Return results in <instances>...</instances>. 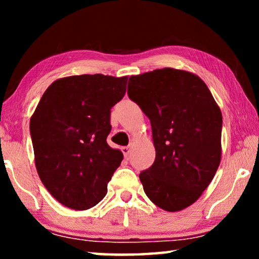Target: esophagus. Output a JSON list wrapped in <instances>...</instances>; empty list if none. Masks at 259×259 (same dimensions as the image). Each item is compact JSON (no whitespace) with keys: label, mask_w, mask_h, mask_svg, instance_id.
I'll return each instance as SVG.
<instances>
[{"label":"esophagus","mask_w":259,"mask_h":259,"mask_svg":"<svg viewBox=\"0 0 259 259\" xmlns=\"http://www.w3.org/2000/svg\"><path fill=\"white\" fill-rule=\"evenodd\" d=\"M121 150H122V153H123V155H124L125 157H128V156L130 155V147H129V146L122 147Z\"/></svg>","instance_id":"1"}]
</instances>
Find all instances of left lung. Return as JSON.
I'll list each match as a JSON object with an SVG mask.
<instances>
[{"label":"left lung","instance_id":"8db88e82","mask_svg":"<svg viewBox=\"0 0 259 259\" xmlns=\"http://www.w3.org/2000/svg\"><path fill=\"white\" fill-rule=\"evenodd\" d=\"M128 95L150 119L155 160L140 172L144 192L169 212L202 195L222 157V112L194 73L170 67L131 75Z\"/></svg>","mask_w":259,"mask_h":259}]
</instances>
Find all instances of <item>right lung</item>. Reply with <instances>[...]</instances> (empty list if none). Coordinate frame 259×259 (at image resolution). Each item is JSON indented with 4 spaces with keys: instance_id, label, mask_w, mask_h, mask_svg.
I'll return each mask as SVG.
<instances>
[{
    "instance_id": "obj_1",
    "label": "right lung",
    "mask_w": 259,
    "mask_h": 259,
    "mask_svg": "<svg viewBox=\"0 0 259 259\" xmlns=\"http://www.w3.org/2000/svg\"><path fill=\"white\" fill-rule=\"evenodd\" d=\"M128 76L83 74L52 82L30 116L38 177L65 207L87 210L107 193L123 154L106 142L111 108L123 98Z\"/></svg>"
}]
</instances>
